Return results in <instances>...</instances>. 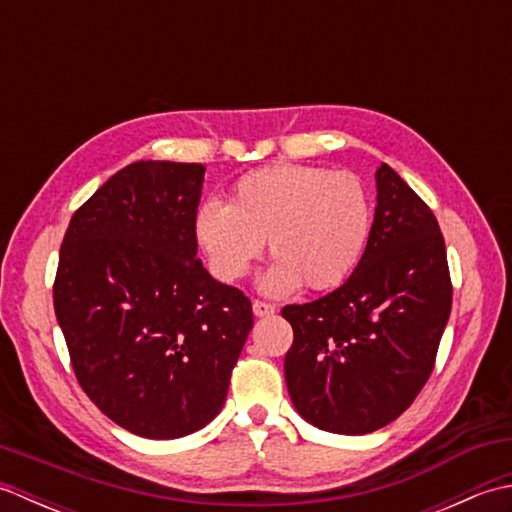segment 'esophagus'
<instances>
[{
    "mask_svg": "<svg viewBox=\"0 0 512 512\" xmlns=\"http://www.w3.org/2000/svg\"><path fill=\"white\" fill-rule=\"evenodd\" d=\"M253 314L255 317H273L275 314V306L273 303H266V301H253Z\"/></svg>",
    "mask_w": 512,
    "mask_h": 512,
    "instance_id": "1",
    "label": "esophagus"
}]
</instances>
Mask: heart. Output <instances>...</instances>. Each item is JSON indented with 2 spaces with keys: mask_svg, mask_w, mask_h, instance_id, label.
I'll use <instances>...</instances> for the list:
<instances>
[{
  "mask_svg": "<svg viewBox=\"0 0 512 512\" xmlns=\"http://www.w3.org/2000/svg\"><path fill=\"white\" fill-rule=\"evenodd\" d=\"M193 231L211 273L226 284L248 273L268 239L275 262L259 277L264 295H290L301 284L332 290L363 259L372 200L354 173L273 165L239 180L228 204L206 200Z\"/></svg>",
  "mask_w": 512,
  "mask_h": 512,
  "instance_id": "b5f03b06",
  "label": "heart"
}]
</instances>
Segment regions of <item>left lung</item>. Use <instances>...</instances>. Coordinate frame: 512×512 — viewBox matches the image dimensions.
<instances>
[{
  "label": "left lung",
  "instance_id": "obj_1",
  "mask_svg": "<svg viewBox=\"0 0 512 512\" xmlns=\"http://www.w3.org/2000/svg\"><path fill=\"white\" fill-rule=\"evenodd\" d=\"M451 295L436 215L383 162L354 273L330 295L281 310L295 332L284 372L299 416L343 436L396 420L431 374Z\"/></svg>",
  "mask_w": 512,
  "mask_h": 512
}]
</instances>
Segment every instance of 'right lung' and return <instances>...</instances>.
Instances as JSON below:
<instances>
[{"label": "right lung", "instance_id": "1", "mask_svg": "<svg viewBox=\"0 0 512 512\" xmlns=\"http://www.w3.org/2000/svg\"><path fill=\"white\" fill-rule=\"evenodd\" d=\"M204 165L138 160L65 231L54 314L85 394L118 427L173 440L222 411L250 301L198 259Z\"/></svg>", "mask_w": 512, "mask_h": 512}]
</instances>
